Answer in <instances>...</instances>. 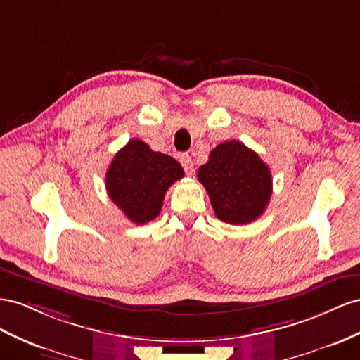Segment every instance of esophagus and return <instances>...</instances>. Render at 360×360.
Masks as SVG:
<instances>
[{"instance_id":"1","label":"esophagus","mask_w":360,"mask_h":360,"mask_svg":"<svg viewBox=\"0 0 360 360\" xmlns=\"http://www.w3.org/2000/svg\"><path fill=\"white\" fill-rule=\"evenodd\" d=\"M181 164H182V167H184V170H186L187 174H193L194 164H193V160H191V157L188 155V153H182V155H181Z\"/></svg>"}]
</instances>
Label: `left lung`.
<instances>
[{"mask_svg":"<svg viewBox=\"0 0 360 360\" xmlns=\"http://www.w3.org/2000/svg\"><path fill=\"white\" fill-rule=\"evenodd\" d=\"M198 179L207 190L215 217L229 224H248L262 215L273 193L269 166L238 140L215 146Z\"/></svg>","mask_w":360,"mask_h":360,"instance_id":"8db88e82","label":"left lung"}]
</instances>
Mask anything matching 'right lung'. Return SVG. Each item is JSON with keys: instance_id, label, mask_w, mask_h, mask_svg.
Returning <instances> with one entry per match:
<instances>
[{"instance_id": "add662e5", "label": "right lung", "mask_w": 360, "mask_h": 360, "mask_svg": "<svg viewBox=\"0 0 360 360\" xmlns=\"http://www.w3.org/2000/svg\"><path fill=\"white\" fill-rule=\"evenodd\" d=\"M181 178L184 169L176 160L132 139L112 158L105 186L110 199L132 223L145 224L160 214L166 191Z\"/></svg>"}]
</instances>
